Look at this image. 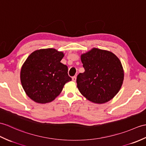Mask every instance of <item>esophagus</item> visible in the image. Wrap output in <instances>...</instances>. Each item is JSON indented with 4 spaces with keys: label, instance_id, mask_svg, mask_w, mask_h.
<instances>
[{
    "label": "esophagus",
    "instance_id": "34e87169",
    "mask_svg": "<svg viewBox=\"0 0 146 146\" xmlns=\"http://www.w3.org/2000/svg\"><path fill=\"white\" fill-rule=\"evenodd\" d=\"M72 80L73 81H74V82H75L76 80V76H74L72 77Z\"/></svg>",
    "mask_w": 146,
    "mask_h": 146
}]
</instances>
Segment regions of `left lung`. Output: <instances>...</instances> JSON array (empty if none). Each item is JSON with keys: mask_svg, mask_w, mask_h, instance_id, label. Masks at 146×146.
I'll return each instance as SVG.
<instances>
[{"mask_svg": "<svg viewBox=\"0 0 146 146\" xmlns=\"http://www.w3.org/2000/svg\"><path fill=\"white\" fill-rule=\"evenodd\" d=\"M84 72L78 74L77 87L87 100L98 104L111 100L123 84L124 71L112 52L94 48L81 56Z\"/></svg>", "mask_w": 146, "mask_h": 146, "instance_id": "obj_1", "label": "left lung"}]
</instances>
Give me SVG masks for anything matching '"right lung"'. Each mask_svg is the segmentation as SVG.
I'll list each match as a JSON object with an SVG mask.
<instances>
[{
  "label": "right lung",
  "mask_w": 146,
  "mask_h": 146,
  "mask_svg": "<svg viewBox=\"0 0 146 146\" xmlns=\"http://www.w3.org/2000/svg\"><path fill=\"white\" fill-rule=\"evenodd\" d=\"M63 56V52L46 48L36 50L27 58L20 72V80L30 99L38 103H50L72 80L67 66L60 62Z\"/></svg>",
  "instance_id": "right-lung-1"
}]
</instances>
